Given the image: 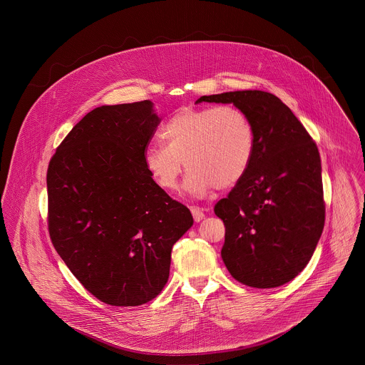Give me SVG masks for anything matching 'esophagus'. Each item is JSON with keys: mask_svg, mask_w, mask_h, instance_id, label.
I'll return each mask as SVG.
<instances>
[{"mask_svg": "<svg viewBox=\"0 0 365 365\" xmlns=\"http://www.w3.org/2000/svg\"><path fill=\"white\" fill-rule=\"evenodd\" d=\"M191 213H192L195 222H201L202 219H205L204 209L198 208V207H191Z\"/></svg>", "mask_w": 365, "mask_h": 365, "instance_id": "esophagus-1", "label": "esophagus"}]
</instances>
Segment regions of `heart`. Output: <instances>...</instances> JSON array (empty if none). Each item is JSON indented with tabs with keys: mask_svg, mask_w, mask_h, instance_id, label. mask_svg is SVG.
Listing matches in <instances>:
<instances>
[{
	"mask_svg": "<svg viewBox=\"0 0 365 365\" xmlns=\"http://www.w3.org/2000/svg\"><path fill=\"white\" fill-rule=\"evenodd\" d=\"M164 142L143 153L145 167L164 191L178 188L185 167V191L198 198L236 185L255 156L256 136L250 118L232 105L182 108L161 128Z\"/></svg>",
	"mask_w": 365,
	"mask_h": 365,
	"instance_id": "1",
	"label": "heart"
}]
</instances>
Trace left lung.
Returning <instances> with one entry per match:
<instances>
[{"label": "left lung", "mask_w": 365, "mask_h": 365, "mask_svg": "<svg viewBox=\"0 0 365 365\" xmlns=\"http://www.w3.org/2000/svg\"><path fill=\"white\" fill-rule=\"evenodd\" d=\"M201 103L242 109L256 136L247 173L215 205L226 227L222 260L247 287H281L307 267L323 232L317 148L292 110L269 93L230 91L204 96L195 104Z\"/></svg>", "instance_id": "1"}]
</instances>
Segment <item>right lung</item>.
I'll return each instance as SVG.
<instances>
[{
  "label": "right lung",
  "instance_id": "add662e5",
  "mask_svg": "<svg viewBox=\"0 0 365 365\" xmlns=\"http://www.w3.org/2000/svg\"><path fill=\"white\" fill-rule=\"evenodd\" d=\"M160 118L150 100L88 112L48 168L49 233L74 277L112 307H139L164 288L174 243L194 225L145 167Z\"/></svg>",
  "mask_w": 365,
  "mask_h": 365
}]
</instances>
